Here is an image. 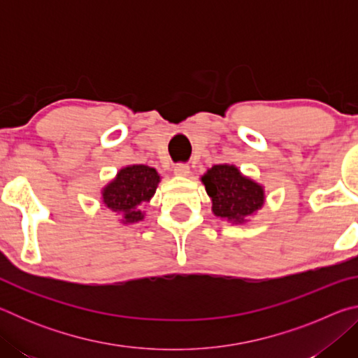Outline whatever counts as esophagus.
I'll return each instance as SVG.
<instances>
[{"instance_id": "obj_1", "label": "esophagus", "mask_w": 358, "mask_h": 358, "mask_svg": "<svg viewBox=\"0 0 358 358\" xmlns=\"http://www.w3.org/2000/svg\"><path fill=\"white\" fill-rule=\"evenodd\" d=\"M173 173L177 177H187L189 175V166L187 164H177L173 167Z\"/></svg>"}]
</instances>
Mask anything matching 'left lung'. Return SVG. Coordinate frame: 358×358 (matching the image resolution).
<instances>
[{
	"mask_svg": "<svg viewBox=\"0 0 358 358\" xmlns=\"http://www.w3.org/2000/svg\"><path fill=\"white\" fill-rule=\"evenodd\" d=\"M211 211L216 217L235 226L251 222L265 205V187L241 173L234 164H216L201 177Z\"/></svg>",
	"mask_w": 358,
	"mask_h": 358,
	"instance_id": "1",
	"label": "left lung"
}]
</instances>
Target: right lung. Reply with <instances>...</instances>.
I'll return each instance as SVG.
<instances>
[{"label":"right lung","mask_w":358,"mask_h":358,"mask_svg":"<svg viewBox=\"0 0 358 358\" xmlns=\"http://www.w3.org/2000/svg\"><path fill=\"white\" fill-rule=\"evenodd\" d=\"M161 183L156 169L145 164L121 167L117 175L101 189V202L118 217L123 226L145 220V203H150Z\"/></svg>","instance_id":"obj_1"}]
</instances>
